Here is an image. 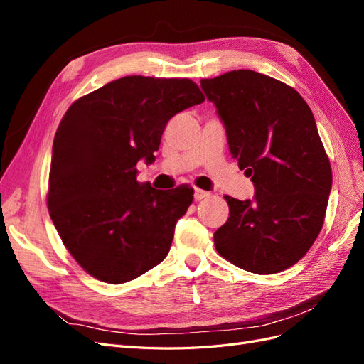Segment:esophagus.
I'll return each instance as SVG.
<instances>
[{"label":"esophagus","mask_w":364,"mask_h":364,"mask_svg":"<svg viewBox=\"0 0 364 364\" xmlns=\"http://www.w3.org/2000/svg\"><path fill=\"white\" fill-rule=\"evenodd\" d=\"M208 196H209L208 191H203V190H199V188L194 190V200H202V199H205V197H208Z\"/></svg>","instance_id":"esophagus-1"}]
</instances>
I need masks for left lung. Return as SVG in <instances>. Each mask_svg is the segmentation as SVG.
Returning <instances> with one entry per match:
<instances>
[{"label": "left lung", "mask_w": 364, "mask_h": 364, "mask_svg": "<svg viewBox=\"0 0 364 364\" xmlns=\"http://www.w3.org/2000/svg\"><path fill=\"white\" fill-rule=\"evenodd\" d=\"M200 86L225 126L230 155L255 188L253 199L225 197L229 218L215 230V249L252 273L289 269L321 232L333 185L311 109L293 87L252 70Z\"/></svg>", "instance_id": "left-lung-1"}]
</instances>
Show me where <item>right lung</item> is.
Masks as SVG:
<instances>
[{"label": "right lung", "instance_id": "right-lung-1", "mask_svg": "<svg viewBox=\"0 0 364 364\" xmlns=\"http://www.w3.org/2000/svg\"><path fill=\"white\" fill-rule=\"evenodd\" d=\"M205 102L188 79L127 75L74 102L53 142L48 209L74 259L123 284L168 255L193 188L155 190L136 164L155 162L170 118Z\"/></svg>", "mask_w": 364, "mask_h": 364}]
</instances>
